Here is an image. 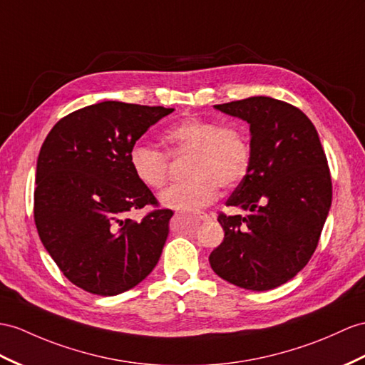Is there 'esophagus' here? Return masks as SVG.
<instances>
[{"instance_id": "1", "label": "esophagus", "mask_w": 365, "mask_h": 365, "mask_svg": "<svg viewBox=\"0 0 365 365\" xmlns=\"http://www.w3.org/2000/svg\"><path fill=\"white\" fill-rule=\"evenodd\" d=\"M197 218L198 220H201V221H207V220H210V215H207V213H198V215H197Z\"/></svg>"}]
</instances>
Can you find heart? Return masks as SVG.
<instances>
[{"mask_svg":"<svg viewBox=\"0 0 365 365\" xmlns=\"http://www.w3.org/2000/svg\"><path fill=\"white\" fill-rule=\"evenodd\" d=\"M167 153L187 156L184 175L159 197L173 210H200L218 197L220 187L230 189L243 180L251 165V144L246 133L235 125H221L215 119L189 115L163 133ZM128 161L133 173L145 187L158 190L168 178V156L147 144H135Z\"/></svg>","mask_w":365,"mask_h":365,"instance_id":"1","label":"heart"}]
</instances>
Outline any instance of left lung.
<instances>
[{"mask_svg":"<svg viewBox=\"0 0 365 365\" xmlns=\"http://www.w3.org/2000/svg\"><path fill=\"white\" fill-rule=\"evenodd\" d=\"M215 108L250 123L251 165L226 202L246 215L220 213L225 240L210 266L240 288H277L317 247L331 206L327 156L313 122L287 102L255 96Z\"/></svg>","mask_w":365,"mask_h":365,"instance_id":"1","label":"left lung"}]
</instances>
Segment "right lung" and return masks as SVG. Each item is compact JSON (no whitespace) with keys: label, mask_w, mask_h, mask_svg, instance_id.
Wrapping results in <instances>:
<instances>
[{"label":"right lung","mask_w":365,"mask_h":365,"mask_svg":"<svg viewBox=\"0 0 365 365\" xmlns=\"http://www.w3.org/2000/svg\"><path fill=\"white\" fill-rule=\"evenodd\" d=\"M173 108L106 101L60 119L37 159L34 220L43 246L65 277L91 294L115 296L153 271L168 235L170 209L156 206L133 173L128 155Z\"/></svg>","instance_id":"right-lung-1"}]
</instances>
